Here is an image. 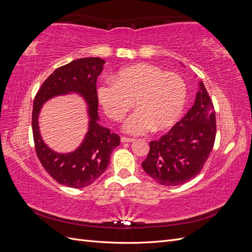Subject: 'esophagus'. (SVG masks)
<instances>
[{
	"label": "esophagus",
	"mask_w": 252,
	"mask_h": 252,
	"mask_svg": "<svg viewBox=\"0 0 252 252\" xmlns=\"http://www.w3.org/2000/svg\"><path fill=\"white\" fill-rule=\"evenodd\" d=\"M121 141L123 142V143H130V142H133L134 139H132V138H127V136H122Z\"/></svg>",
	"instance_id": "esophagus-1"
}]
</instances>
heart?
<instances>
[{
  "label": "heart",
  "instance_id": "heart-1",
  "mask_svg": "<svg viewBox=\"0 0 252 252\" xmlns=\"http://www.w3.org/2000/svg\"><path fill=\"white\" fill-rule=\"evenodd\" d=\"M187 96L186 83L179 74L165 72L151 64H136L120 70L113 80L97 88L98 102L116 122L138 106L124 125L131 134H144L152 128L165 129L181 116Z\"/></svg>",
  "mask_w": 252,
  "mask_h": 252
}]
</instances>
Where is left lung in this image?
Returning <instances> with one entry per match:
<instances>
[{"mask_svg": "<svg viewBox=\"0 0 252 252\" xmlns=\"http://www.w3.org/2000/svg\"><path fill=\"white\" fill-rule=\"evenodd\" d=\"M216 112L204 84L185 117L158 141L142 163L148 175L165 186L182 185L199 174L216 141Z\"/></svg>", "mask_w": 252, "mask_h": 252, "instance_id": "1", "label": "left lung"}]
</instances>
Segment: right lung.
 <instances>
[{
    "label": "right lung",
    "mask_w": 252,
    "mask_h": 252,
    "mask_svg": "<svg viewBox=\"0 0 252 252\" xmlns=\"http://www.w3.org/2000/svg\"><path fill=\"white\" fill-rule=\"evenodd\" d=\"M105 61L100 58H83L59 67L44 81L37 91L32 109V133L36 156L44 169L61 185L83 188L94 183L107 168L120 136L97 123L98 98L96 78ZM78 92L89 104L90 129L81 146L70 154H57L41 140L37 118L41 105L49 98Z\"/></svg>",
    "instance_id": "1"
}]
</instances>
